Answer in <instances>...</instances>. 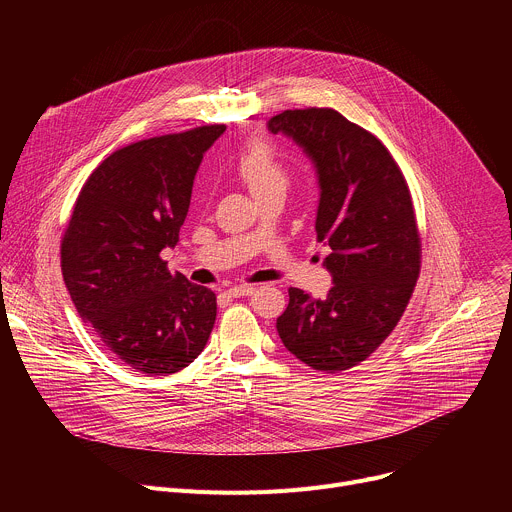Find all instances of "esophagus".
Wrapping results in <instances>:
<instances>
[{
	"mask_svg": "<svg viewBox=\"0 0 512 512\" xmlns=\"http://www.w3.org/2000/svg\"><path fill=\"white\" fill-rule=\"evenodd\" d=\"M255 285H233L227 289V296L231 298H241V296H253L255 294Z\"/></svg>",
	"mask_w": 512,
	"mask_h": 512,
	"instance_id": "obj_1",
	"label": "esophagus"
}]
</instances>
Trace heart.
Wrapping results in <instances>:
<instances>
[{
    "mask_svg": "<svg viewBox=\"0 0 512 512\" xmlns=\"http://www.w3.org/2000/svg\"><path fill=\"white\" fill-rule=\"evenodd\" d=\"M237 172L255 198L271 190H287L289 184L287 170L265 141H253L247 145L237 160Z\"/></svg>",
    "mask_w": 512,
    "mask_h": 512,
    "instance_id": "obj_1",
    "label": "heart"
}]
</instances>
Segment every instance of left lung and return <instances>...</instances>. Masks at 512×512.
I'll return each instance as SVG.
<instances>
[{"label":"left lung","instance_id":"left-lung-1","mask_svg":"<svg viewBox=\"0 0 512 512\" xmlns=\"http://www.w3.org/2000/svg\"><path fill=\"white\" fill-rule=\"evenodd\" d=\"M312 162L318 243L332 287L324 300L289 287L277 318L283 346L316 371L371 356L401 320L419 275V233L407 182L385 145L334 109H294L267 121Z\"/></svg>","mask_w":512,"mask_h":512}]
</instances>
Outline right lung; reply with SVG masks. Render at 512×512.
<instances>
[{"instance_id": "obj_1", "label": "right lung", "mask_w": 512, "mask_h": 512, "mask_svg": "<svg viewBox=\"0 0 512 512\" xmlns=\"http://www.w3.org/2000/svg\"><path fill=\"white\" fill-rule=\"evenodd\" d=\"M225 125L135 141L85 182L62 239V277L103 346L145 375H172L204 350L216 296L170 273L196 172Z\"/></svg>"}]
</instances>
